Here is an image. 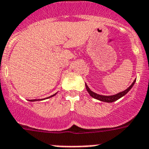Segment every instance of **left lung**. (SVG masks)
I'll use <instances>...</instances> for the list:
<instances>
[{"label":"left lung","mask_w":149,"mask_h":149,"mask_svg":"<svg viewBox=\"0 0 149 149\" xmlns=\"http://www.w3.org/2000/svg\"><path fill=\"white\" fill-rule=\"evenodd\" d=\"M135 82H136V79L134 80V82H133V83H132L131 85H130V86H129V87L126 89V90L123 91H121V92L118 93V94H114V95H110V96H104V95H100V94H96V93H94V91H92L89 88L88 86L86 85V83H85V87H86V89H87V91L88 92V94H90L91 96L93 98H95V99L98 100H100V101H103V102L112 103V102L116 101L117 100L120 99V98L122 97L123 96H125V94H126L132 88V87L134 86V85L135 84Z\"/></svg>","instance_id":"obj_1"}]
</instances>
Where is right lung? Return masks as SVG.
<instances>
[{"mask_svg":"<svg viewBox=\"0 0 149 149\" xmlns=\"http://www.w3.org/2000/svg\"><path fill=\"white\" fill-rule=\"evenodd\" d=\"M57 93H55V94H53V95H52V96H50V97H47V98H49V97H53V96H55V94H56ZM44 99H45V98H44ZM37 100H40H40H36V99H34V100H29V101H37Z\"/></svg>","mask_w":149,"mask_h":149,"instance_id":"1","label":"right lung"}]
</instances>
